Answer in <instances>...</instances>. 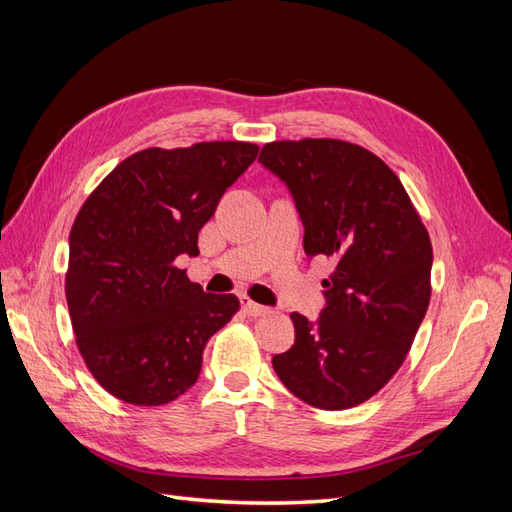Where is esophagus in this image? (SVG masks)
Returning <instances> with one entry per match:
<instances>
[{
	"mask_svg": "<svg viewBox=\"0 0 512 512\" xmlns=\"http://www.w3.org/2000/svg\"><path fill=\"white\" fill-rule=\"evenodd\" d=\"M241 305H243V312H245L247 316H262V314H269V307H265V305H258L256 301L247 299V297H243V299H241Z\"/></svg>",
	"mask_w": 512,
	"mask_h": 512,
	"instance_id": "esophagus-1",
	"label": "esophagus"
}]
</instances>
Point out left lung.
Masks as SVG:
<instances>
[{
	"label": "left lung",
	"instance_id": "left-lung-1",
	"mask_svg": "<svg viewBox=\"0 0 512 512\" xmlns=\"http://www.w3.org/2000/svg\"><path fill=\"white\" fill-rule=\"evenodd\" d=\"M258 162L297 203L309 258H335L316 324L292 312L294 344L273 356L286 389L320 410L374 397L412 348L431 299V241L399 177L339 138L273 141Z\"/></svg>",
	"mask_w": 512,
	"mask_h": 512
}]
</instances>
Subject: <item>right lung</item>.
I'll use <instances>...</instances> for the list:
<instances>
[{
  "mask_svg": "<svg viewBox=\"0 0 512 512\" xmlns=\"http://www.w3.org/2000/svg\"><path fill=\"white\" fill-rule=\"evenodd\" d=\"M258 156L241 141L149 147L119 162L70 230L66 301L76 346L104 391L164 406L194 386L209 337L237 314L235 294H209L175 265L226 188Z\"/></svg>",
  "mask_w": 512,
  "mask_h": 512,
  "instance_id": "right-lung-1",
  "label": "right lung"
}]
</instances>
